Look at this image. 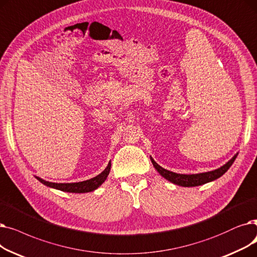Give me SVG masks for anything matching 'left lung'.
<instances>
[{
	"label": "left lung",
	"instance_id": "left-lung-1",
	"mask_svg": "<svg viewBox=\"0 0 257 257\" xmlns=\"http://www.w3.org/2000/svg\"><path fill=\"white\" fill-rule=\"evenodd\" d=\"M237 157V154L229 160L225 165L222 167H219L215 170H212V172L208 173H202V174H195V175H182V174H176L173 172H169V170L161 167L158 163L155 162L153 158H151L152 163L155 166V168L158 170V173L160 174L163 178L168 180L169 182L174 183L176 185H180L183 187H194V186H199L206 184V183L214 181L218 179L219 177H222L227 170L230 168L232 163L234 162V160Z\"/></svg>",
	"mask_w": 257,
	"mask_h": 257
}]
</instances>
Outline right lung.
I'll return each instance as SVG.
<instances>
[{
	"mask_svg": "<svg viewBox=\"0 0 257 257\" xmlns=\"http://www.w3.org/2000/svg\"><path fill=\"white\" fill-rule=\"evenodd\" d=\"M109 170H111V162H108L106 168L98 176H96L90 180L78 182V183H52V182L45 181L39 177H35V178L48 187H52V188L66 191V192L84 193V192L93 191V190L98 188L107 178V176L109 174Z\"/></svg>",
	"mask_w": 257,
	"mask_h": 257,
	"instance_id": "1",
	"label": "right lung"
}]
</instances>
